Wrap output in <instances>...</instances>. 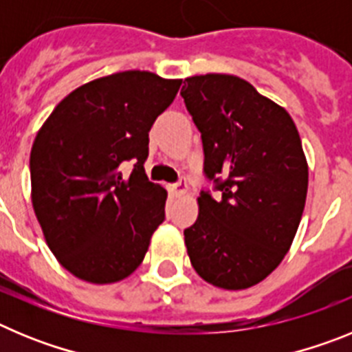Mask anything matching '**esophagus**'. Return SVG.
Masks as SVG:
<instances>
[{
    "mask_svg": "<svg viewBox=\"0 0 352 352\" xmlns=\"http://www.w3.org/2000/svg\"><path fill=\"white\" fill-rule=\"evenodd\" d=\"M188 190V186H186L185 179H179L178 183H174V185H169V194L173 197H182V195L186 194Z\"/></svg>",
    "mask_w": 352,
    "mask_h": 352,
    "instance_id": "34e87169",
    "label": "esophagus"
}]
</instances>
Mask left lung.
Listing matches in <instances>:
<instances>
[{
	"label": "left lung",
	"instance_id": "8db88e82",
	"mask_svg": "<svg viewBox=\"0 0 352 352\" xmlns=\"http://www.w3.org/2000/svg\"><path fill=\"white\" fill-rule=\"evenodd\" d=\"M186 111L201 132L203 173L217 199L201 190L199 217L185 245L199 276L238 291L282 263L303 214L309 167L284 107L236 76L185 79Z\"/></svg>",
	"mask_w": 352,
	"mask_h": 352
}]
</instances>
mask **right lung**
I'll return each instance as SVG.
<instances>
[{
	"label": "right lung",
	"instance_id": "1",
	"mask_svg": "<svg viewBox=\"0 0 352 352\" xmlns=\"http://www.w3.org/2000/svg\"><path fill=\"white\" fill-rule=\"evenodd\" d=\"M179 86L141 70L100 77L65 96L36 133L33 210L56 259L80 280H123L166 220L167 192L149 182L144 162L149 130Z\"/></svg>",
	"mask_w": 352,
	"mask_h": 352
}]
</instances>
